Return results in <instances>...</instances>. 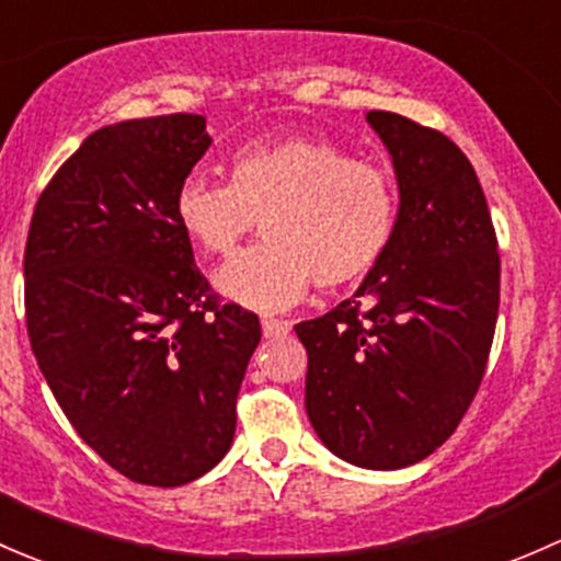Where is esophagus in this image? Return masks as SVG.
Masks as SVG:
<instances>
[{"mask_svg":"<svg viewBox=\"0 0 561 561\" xmlns=\"http://www.w3.org/2000/svg\"><path fill=\"white\" fill-rule=\"evenodd\" d=\"M262 334L267 340H278L283 334H288V323L278 319H262Z\"/></svg>","mask_w":561,"mask_h":561,"instance_id":"esophagus-1","label":"esophagus"}]
</instances>
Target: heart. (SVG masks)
I'll return each mask as SVG.
<instances>
[{
    "mask_svg": "<svg viewBox=\"0 0 561 561\" xmlns=\"http://www.w3.org/2000/svg\"><path fill=\"white\" fill-rule=\"evenodd\" d=\"M394 210L383 167L308 135L248 142L232 156V183L188 172L175 192L178 224L205 253H232L262 218L267 240L216 273L218 294L251 310L299 302L313 278L359 280L389 245Z\"/></svg>",
    "mask_w": 561,
    "mask_h": 561,
    "instance_id": "1",
    "label": "heart"
}]
</instances>
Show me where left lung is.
Returning <instances> with one entry per match:
<instances>
[{"label":"left lung","instance_id":"8db88e82","mask_svg":"<svg viewBox=\"0 0 561 561\" xmlns=\"http://www.w3.org/2000/svg\"><path fill=\"white\" fill-rule=\"evenodd\" d=\"M365 118L400 188L391 240L354 297L294 332L308 351L305 410L323 446L365 470H402L454 435L481 386L500 253L467 156L405 115Z\"/></svg>","mask_w":561,"mask_h":561}]
</instances>
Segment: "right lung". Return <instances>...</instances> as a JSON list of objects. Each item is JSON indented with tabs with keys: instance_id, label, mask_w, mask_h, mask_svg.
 I'll use <instances>...</instances> for the list:
<instances>
[{
	"instance_id": "1",
	"label": "right lung",
	"mask_w": 561,
	"mask_h": 561,
	"mask_svg": "<svg viewBox=\"0 0 561 561\" xmlns=\"http://www.w3.org/2000/svg\"><path fill=\"white\" fill-rule=\"evenodd\" d=\"M194 113L102 126L39 194L23 253L26 329L69 424L113 470L183 486L234 440L259 319L216 305L175 218L210 148Z\"/></svg>"
}]
</instances>
